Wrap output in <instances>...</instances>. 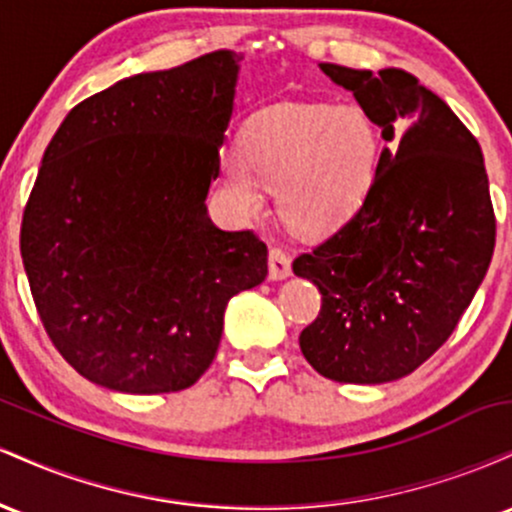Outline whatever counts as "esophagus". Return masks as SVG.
Instances as JSON below:
<instances>
[{"mask_svg": "<svg viewBox=\"0 0 512 512\" xmlns=\"http://www.w3.org/2000/svg\"><path fill=\"white\" fill-rule=\"evenodd\" d=\"M267 267H269V279L272 281L286 279V276L291 274V257L281 248H269Z\"/></svg>", "mask_w": 512, "mask_h": 512, "instance_id": "34e87169", "label": "esophagus"}]
</instances>
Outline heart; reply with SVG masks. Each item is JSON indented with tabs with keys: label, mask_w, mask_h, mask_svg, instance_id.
Masks as SVG:
<instances>
[{
	"label": "heart",
	"mask_w": 512,
	"mask_h": 512,
	"mask_svg": "<svg viewBox=\"0 0 512 512\" xmlns=\"http://www.w3.org/2000/svg\"><path fill=\"white\" fill-rule=\"evenodd\" d=\"M380 151V129L361 105H279L252 122L245 149H223L221 173L245 214H260L267 185L286 223L325 233L361 207Z\"/></svg>",
	"instance_id": "b5f03b06"
}]
</instances>
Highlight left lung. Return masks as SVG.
I'll list each match as a JSON object with an SVG mask.
<instances>
[{"label":"left lung","instance_id":"1","mask_svg":"<svg viewBox=\"0 0 512 512\" xmlns=\"http://www.w3.org/2000/svg\"><path fill=\"white\" fill-rule=\"evenodd\" d=\"M390 142L358 211L293 260L320 289L303 356L337 383H390L448 342L484 281L496 214L479 142L402 69L320 64Z\"/></svg>","mask_w":512,"mask_h":512}]
</instances>
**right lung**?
Masks as SVG:
<instances>
[{
	"label": "right lung",
	"instance_id": "obj_1",
	"mask_svg": "<svg viewBox=\"0 0 512 512\" xmlns=\"http://www.w3.org/2000/svg\"><path fill=\"white\" fill-rule=\"evenodd\" d=\"M240 57L216 50L117 81L69 110L23 209L21 257L64 361L132 395L195 385L267 245L207 216Z\"/></svg>",
	"mask_w": 512,
	"mask_h": 512
}]
</instances>
